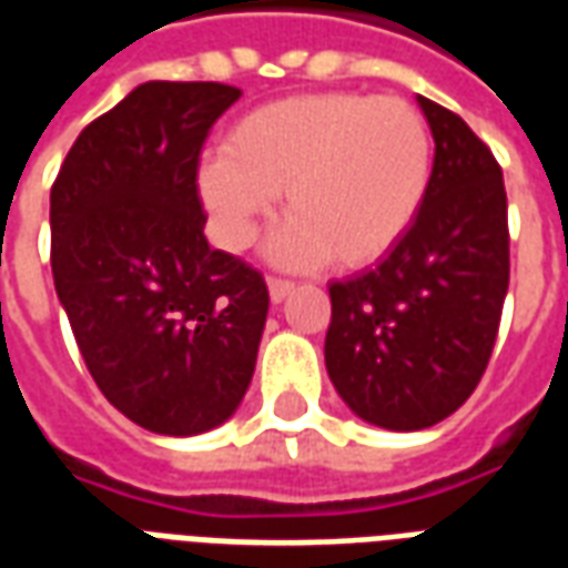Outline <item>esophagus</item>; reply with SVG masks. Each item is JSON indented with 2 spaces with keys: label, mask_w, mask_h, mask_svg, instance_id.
<instances>
[{
  "label": "esophagus",
  "mask_w": 568,
  "mask_h": 568,
  "mask_svg": "<svg viewBox=\"0 0 568 568\" xmlns=\"http://www.w3.org/2000/svg\"><path fill=\"white\" fill-rule=\"evenodd\" d=\"M267 285H271V297L276 301V304H280V301H285V295L295 288V283H292V280H283V276H271V280H267Z\"/></svg>",
  "instance_id": "obj_1"
}]
</instances>
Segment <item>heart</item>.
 <instances>
[{"instance_id": "obj_1", "label": "heart", "mask_w": 568, "mask_h": 568, "mask_svg": "<svg viewBox=\"0 0 568 568\" xmlns=\"http://www.w3.org/2000/svg\"><path fill=\"white\" fill-rule=\"evenodd\" d=\"M435 166L432 130L402 97L297 93L252 109L203 158L197 187L227 248H246L285 191L280 264L362 267L410 231Z\"/></svg>"}]
</instances>
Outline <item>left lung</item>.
Listing matches in <instances>:
<instances>
[{"label":"left lung","mask_w":568,"mask_h":568,"mask_svg":"<svg viewBox=\"0 0 568 568\" xmlns=\"http://www.w3.org/2000/svg\"><path fill=\"white\" fill-rule=\"evenodd\" d=\"M435 136L426 203L386 258L328 285L325 368L358 417L417 432L487 371L511 276L501 166L463 118L417 97Z\"/></svg>","instance_id":"left-lung-1"}]
</instances>
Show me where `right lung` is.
<instances>
[{
	"label": "right lung",
	"instance_id": "right-lung-1",
	"mask_svg": "<svg viewBox=\"0 0 568 568\" xmlns=\"http://www.w3.org/2000/svg\"><path fill=\"white\" fill-rule=\"evenodd\" d=\"M236 100L219 81H145L81 130L51 185V271L81 358L158 435L234 414L271 307L264 276L203 236L200 149Z\"/></svg>",
	"mask_w": 568,
	"mask_h": 568
}]
</instances>
